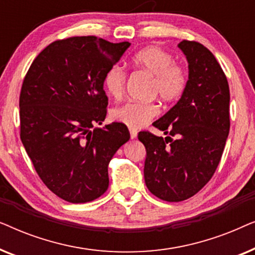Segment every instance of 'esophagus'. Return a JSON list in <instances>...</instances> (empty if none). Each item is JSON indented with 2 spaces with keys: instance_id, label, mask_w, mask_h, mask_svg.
<instances>
[{
  "instance_id": "obj_1",
  "label": "esophagus",
  "mask_w": 255,
  "mask_h": 255,
  "mask_svg": "<svg viewBox=\"0 0 255 255\" xmlns=\"http://www.w3.org/2000/svg\"><path fill=\"white\" fill-rule=\"evenodd\" d=\"M130 135H131V139H134L137 137V131H135L134 128H130Z\"/></svg>"
}]
</instances>
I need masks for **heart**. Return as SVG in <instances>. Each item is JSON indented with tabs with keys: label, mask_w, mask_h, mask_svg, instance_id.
I'll return each instance as SVG.
<instances>
[{
	"label": "heart",
	"mask_w": 255,
	"mask_h": 255,
	"mask_svg": "<svg viewBox=\"0 0 255 255\" xmlns=\"http://www.w3.org/2000/svg\"><path fill=\"white\" fill-rule=\"evenodd\" d=\"M132 62L152 76V95L163 102H173L182 96L188 85V74L182 65L174 61L173 55L159 46H148L138 51ZM127 82V72L121 66L114 65L104 75L103 83L108 94L115 100L123 96ZM159 113L154 102L130 101L123 106L114 108L111 118L131 128L145 127Z\"/></svg>",
	"instance_id": "b5f03b06"
}]
</instances>
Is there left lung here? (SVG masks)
I'll use <instances>...</instances> for the list:
<instances>
[{
    "mask_svg": "<svg viewBox=\"0 0 255 255\" xmlns=\"http://www.w3.org/2000/svg\"><path fill=\"white\" fill-rule=\"evenodd\" d=\"M189 78L175 106L153 123L167 137L138 133L146 148V187L160 200L181 202L197 194L214 175L230 131L228 79L215 55L197 41L179 44Z\"/></svg>",
    "mask_w": 255,
    "mask_h": 255,
    "instance_id": "8db88e82",
    "label": "left lung"
}]
</instances>
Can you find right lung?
I'll list each match as a JSON object with an SVG mask.
<instances>
[{
  "instance_id": "right-lung-1",
  "label": "right lung",
  "mask_w": 255,
  "mask_h": 255,
  "mask_svg": "<svg viewBox=\"0 0 255 255\" xmlns=\"http://www.w3.org/2000/svg\"><path fill=\"white\" fill-rule=\"evenodd\" d=\"M128 41L95 36L55 40L31 64L19 95L20 140L41 181L71 203L92 202L109 187L108 165L130 139L106 120L103 79Z\"/></svg>"
}]
</instances>
